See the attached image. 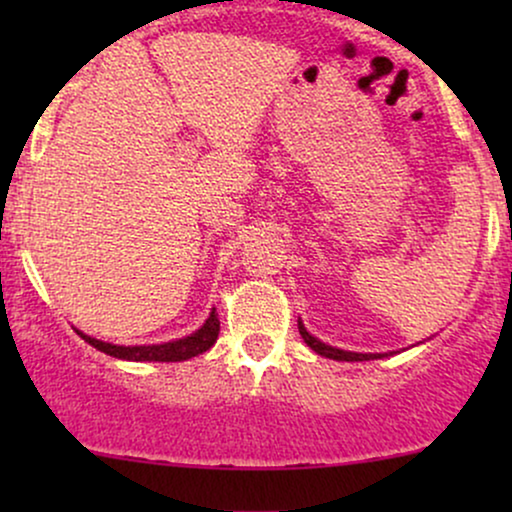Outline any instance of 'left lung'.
<instances>
[{
	"label": "left lung",
	"mask_w": 512,
	"mask_h": 512,
	"mask_svg": "<svg viewBox=\"0 0 512 512\" xmlns=\"http://www.w3.org/2000/svg\"><path fill=\"white\" fill-rule=\"evenodd\" d=\"M298 332H301L303 342L310 346V349L315 351V354L325 356V358H332V361H373V358H383L387 354H358V351H344V349H337V346H330L325 342H320V339L313 337L308 330H305V325L301 320H298Z\"/></svg>",
	"instance_id": "1"
}]
</instances>
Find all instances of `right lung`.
<instances>
[{
	"label": "right lung",
	"mask_w": 512,
	"mask_h": 512,
	"mask_svg": "<svg viewBox=\"0 0 512 512\" xmlns=\"http://www.w3.org/2000/svg\"><path fill=\"white\" fill-rule=\"evenodd\" d=\"M76 330V327H74ZM219 330H221V322H219V313L216 308H211V313L204 325L195 330L192 334L182 339H173V342H163V344H139V346H122V344H110L103 342V339L96 337H88L81 330H76L84 342H88L93 349L103 351V354L122 358V361H158V363H175V361H187V358L204 354L209 351L211 346L216 344L219 339Z\"/></svg>",
	"instance_id": "right-lung-1"
}]
</instances>
